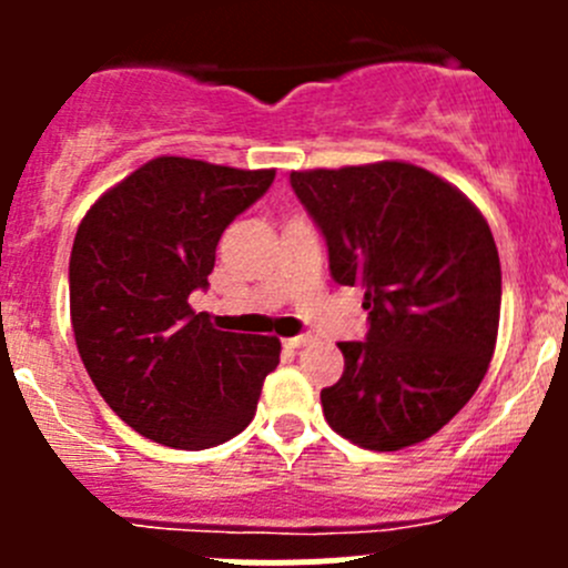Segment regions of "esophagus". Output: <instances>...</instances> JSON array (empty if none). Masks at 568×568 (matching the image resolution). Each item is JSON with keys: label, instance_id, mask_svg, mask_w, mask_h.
<instances>
[{"label": "esophagus", "instance_id": "obj_1", "mask_svg": "<svg viewBox=\"0 0 568 568\" xmlns=\"http://www.w3.org/2000/svg\"><path fill=\"white\" fill-rule=\"evenodd\" d=\"M307 341H311V335H296V337H288V341H285V346H288V348H302Z\"/></svg>", "mask_w": 568, "mask_h": 568}]
</instances>
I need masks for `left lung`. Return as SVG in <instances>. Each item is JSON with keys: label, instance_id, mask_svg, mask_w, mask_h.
I'll list each match as a JSON object with an SVG mask.
<instances>
[{"label": "left lung", "instance_id": "8db88e82", "mask_svg": "<svg viewBox=\"0 0 568 568\" xmlns=\"http://www.w3.org/2000/svg\"><path fill=\"white\" fill-rule=\"evenodd\" d=\"M321 227L335 283L359 285L365 341L337 343L343 376L324 417L368 450L437 434L473 398L495 354L500 257L484 214L439 175L406 162L291 173Z\"/></svg>", "mask_w": 568, "mask_h": 568}]
</instances>
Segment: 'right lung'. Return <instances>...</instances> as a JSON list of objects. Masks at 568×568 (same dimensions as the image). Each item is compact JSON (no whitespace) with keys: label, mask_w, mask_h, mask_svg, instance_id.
<instances>
[{"label":"right lung","mask_w":568,"mask_h":568,"mask_svg":"<svg viewBox=\"0 0 568 568\" xmlns=\"http://www.w3.org/2000/svg\"><path fill=\"white\" fill-rule=\"evenodd\" d=\"M274 181L159 156L101 194L71 250V324L95 390L136 434L203 450L242 434L280 341L214 329L189 294L209 285L216 244Z\"/></svg>","instance_id":"add662e5"}]
</instances>
